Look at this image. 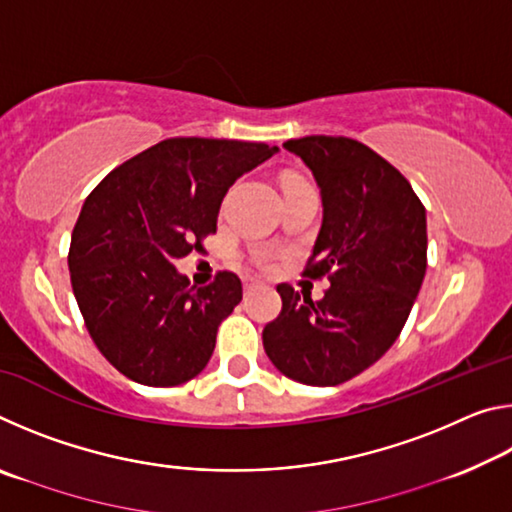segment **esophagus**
Here are the masks:
<instances>
[{"mask_svg":"<svg viewBox=\"0 0 512 512\" xmlns=\"http://www.w3.org/2000/svg\"><path fill=\"white\" fill-rule=\"evenodd\" d=\"M262 287V282L257 280H244V291H253V289H259Z\"/></svg>","mask_w":512,"mask_h":512,"instance_id":"obj_1","label":"esophagus"}]
</instances>
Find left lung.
I'll return each instance as SVG.
<instances>
[{"label": "left lung", "instance_id": "left-lung-1", "mask_svg": "<svg viewBox=\"0 0 512 512\" xmlns=\"http://www.w3.org/2000/svg\"><path fill=\"white\" fill-rule=\"evenodd\" d=\"M314 173L323 225L305 275L323 300L277 284L282 311L262 332L273 366L307 386H336L397 341L427 271V212L400 171L350 137L284 142Z\"/></svg>", "mask_w": 512, "mask_h": 512}]
</instances>
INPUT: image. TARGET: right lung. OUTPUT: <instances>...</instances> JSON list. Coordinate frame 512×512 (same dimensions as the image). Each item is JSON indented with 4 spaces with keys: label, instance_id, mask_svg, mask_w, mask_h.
<instances>
[{
    "label": "right lung",
    "instance_id": "1",
    "mask_svg": "<svg viewBox=\"0 0 512 512\" xmlns=\"http://www.w3.org/2000/svg\"><path fill=\"white\" fill-rule=\"evenodd\" d=\"M277 146L171 137L119 164L85 198L69 275L94 345L121 375L167 388L210 361L216 329L241 302V280L189 287L173 262L216 232L223 196Z\"/></svg>",
    "mask_w": 512,
    "mask_h": 512
}]
</instances>
